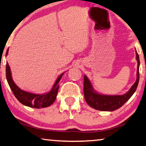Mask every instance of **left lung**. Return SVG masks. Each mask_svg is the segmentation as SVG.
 <instances>
[{"label": "left lung", "mask_w": 146, "mask_h": 146, "mask_svg": "<svg viewBox=\"0 0 146 146\" xmlns=\"http://www.w3.org/2000/svg\"><path fill=\"white\" fill-rule=\"evenodd\" d=\"M136 60L138 62L137 78L131 89L126 94L121 96H107L99 94L95 91L92 83L86 76L84 77V95L85 100L91 107L101 111H114L118 109L125 103L135 93L139 82L140 59L136 51Z\"/></svg>", "instance_id": "1"}]
</instances>
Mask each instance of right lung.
Returning <instances> with one entry per match:
<instances>
[{
	"mask_svg": "<svg viewBox=\"0 0 146 146\" xmlns=\"http://www.w3.org/2000/svg\"><path fill=\"white\" fill-rule=\"evenodd\" d=\"M8 49L6 51V55L8 54ZM64 75V73H62L60 75L54 82V85L50 90V92L43 94H32L29 92H25L24 90L20 89L17 85L13 82L11 77V73L10 71V68L9 66L8 63H6V79L10 88L12 91L13 94L17 100L25 106H29V107L41 108H45L49 106L54 102L55 99L56 98L57 93L59 88V82Z\"/></svg>",
	"mask_w": 146,
	"mask_h": 146,
	"instance_id": "add662e5",
	"label": "right lung"
}]
</instances>
